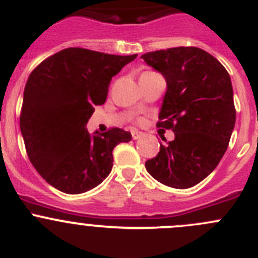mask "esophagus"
Masks as SVG:
<instances>
[{
	"mask_svg": "<svg viewBox=\"0 0 258 258\" xmlns=\"http://www.w3.org/2000/svg\"><path fill=\"white\" fill-rule=\"evenodd\" d=\"M142 136H144V134H142V132L137 131V130H134V131H132V139L134 140L140 139V137H142Z\"/></svg>",
	"mask_w": 258,
	"mask_h": 258,
	"instance_id": "1",
	"label": "esophagus"
}]
</instances>
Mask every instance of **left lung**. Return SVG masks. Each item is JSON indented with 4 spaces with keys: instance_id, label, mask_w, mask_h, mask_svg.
I'll return each mask as SVG.
<instances>
[{
    "instance_id": "obj_1",
    "label": "left lung",
    "mask_w": 258,
    "mask_h": 258,
    "mask_svg": "<svg viewBox=\"0 0 258 258\" xmlns=\"http://www.w3.org/2000/svg\"><path fill=\"white\" fill-rule=\"evenodd\" d=\"M141 58L167 83L157 127L175 132L173 141L146 161V170L166 186L188 188L217 167L228 147L236 122L230 75L197 47L160 49Z\"/></svg>"
}]
</instances>
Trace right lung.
I'll return each instance as SVG.
<instances>
[{
  "label": "right lung",
  "instance_id": "obj_1",
  "mask_svg": "<svg viewBox=\"0 0 258 258\" xmlns=\"http://www.w3.org/2000/svg\"><path fill=\"white\" fill-rule=\"evenodd\" d=\"M136 57L70 47L31 72L21 134L31 163L54 188L70 195L95 188L112 170L113 148L131 141L124 130L90 135L86 124L96 106L105 103L112 77Z\"/></svg>",
  "mask_w": 258,
  "mask_h": 258
}]
</instances>
